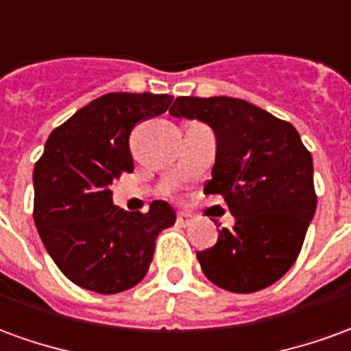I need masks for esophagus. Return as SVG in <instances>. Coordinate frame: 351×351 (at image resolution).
<instances>
[{"instance_id": "esophagus-1", "label": "esophagus", "mask_w": 351, "mask_h": 351, "mask_svg": "<svg viewBox=\"0 0 351 351\" xmlns=\"http://www.w3.org/2000/svg\"><path fill=\"white\" fill-rule=\"evenodd\" d=\"M176 222H178L180 226L186 228V226H192L193 222H195V218H193L190 213H178V215H176Z\"/></svg>"}]
</instances>
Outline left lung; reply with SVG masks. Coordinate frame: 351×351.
<instances>
[{
	"label": "left lung",
	"instance_id": "1",
	"mask_svg": "<svg viewBox=\"0 0 351 351\" xmlns=\"http://www.w3.org/2000/svg\"><path fill=\"white\" fill-rule=\"evenodd\" d=\"M169 114L199 119L217 136V161L205 193H220L234 230L197 252L209 281L230 293H254L285 276L300 254L317 207L312 154L293 125L232 97H178Z\"/></svg>",
	"mask_w": 351,
	"mask_h": 351
}]
</instances>
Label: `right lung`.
Segmentation results:
<instances>
[{"instance_id":"add662e5","label":"right lung","mask_w":351,"mask_h":351,"mask_svg":"<svg viewBox=\"0 0 351 351\" xmlns=\"http://www.w3.org/2000/svg\"><path fill=\"white\" fill-rule=\"evenodd\" d=\"M173 97L108 93L56 127L34 167V222L58 269L75 285L116 295L141 283L161 230L176 215L167 201L127 213L110 184L133 171L129 136L167 112Z\"/></svg>"}]
</instances>
